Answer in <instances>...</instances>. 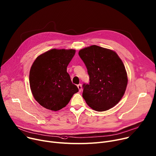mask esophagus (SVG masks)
<instances>
[{
	"instance_id": "obj_1",
	"label": "esophagus",
	"mask_w": 156,
	"mask_h": 156,
	"mask_svg": "<svg viewBox=\"0 0 156 156\" xmlns=\"http://www.w3.org/2000/svg\"><path fill=\"white\" fill-rule=\"evenodd\" d=\"M77 87H78V89H79V92H80V91L82 90V85L80 84V83H79V84L77 85Z\"/></svg>"
}]
</instances>
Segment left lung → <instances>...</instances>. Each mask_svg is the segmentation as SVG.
Masks as SVG:
<instances>
[{
	"label": "left lung",
	"mask_w": 156,
	"mask_h": 156,
	"mask_svg": "<svg viewBox=\"0 0 156 156\" xmlns=\"http://www.w3.org/2000/svg\"><path fill=\"white\" fill-rule=\"evenodd\" d=\"M79 55L86 66L90 80L82 86L83 98L95 111L109 110L121 101L127 87L122 61L114 51L95 45L81 49Z\"/></svg>",
	"instance_id": "1"
}]
</instances>
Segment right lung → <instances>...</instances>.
Instances as JSON below:
<instances>
[{
  "mask_svg": "<svg viewBox=\"0 0 156 156\" xmlns=\"http://www.w3.org/2000/svg\"><path fill=\"white\" fill-rule=\"evenodd\" d=\"M76 53L74 49H51L37 57L30 70L33 96L42 107L57 111L66 107L79 91L73 83L67 67Z\"/></svg>",
  "mask_w": 156,
  "mask_h": 156,
  "instance_id": "obj_1",
  "label": "right lung"
}]
</instances>
